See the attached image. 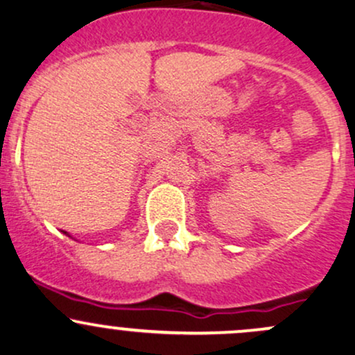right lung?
<instances>
[{"instance_id": "1", "label": "right lung", "mask_w": 355, "mask_h": 355, "mask_svg": "<svg viewBox=\"0 0 355 355\" xmlns=\"http://www.w3.org/2000/svg\"><path fill=\"white\" fill-rule=\"evenodd\" d=\"M65 234H67V232H65Z\"/></svg>"}]
</instances>
